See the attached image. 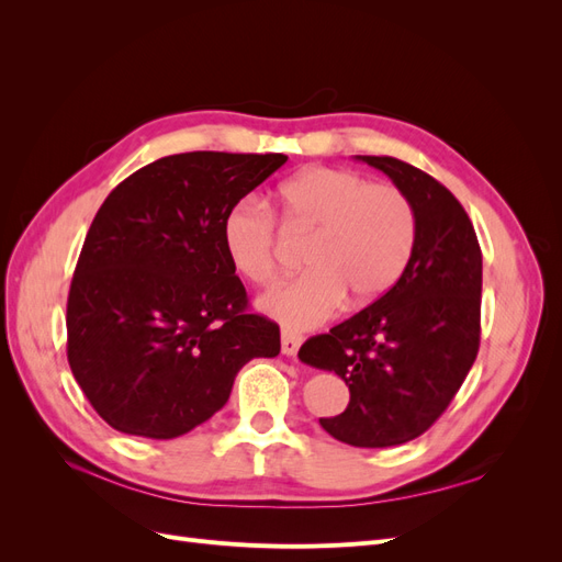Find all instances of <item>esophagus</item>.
Returning a JSON list of instances; mask_svg holds the SVG:
<instances>
[{
  "label": "esophagus",
  "mask_w": 562,
  "mask_h": 562,
  "mask_svg": "<svg viewBox=\"0 0 562 562\" xmlns=\"http://www.w3.org/2000/svg\"><path fill=\"white\" fill-rule=\"evenodd\" d=\"M300 345H302V337H300V335L288 333V330L281 333V351H283L285 356H295L297 349H300Z\"/></svg>",
  "instance_id": "obj_1"
}]
</instances>
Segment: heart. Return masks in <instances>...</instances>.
<instances>
[{"mask_svg": "<svg viewBox=\"0 0 562 562\" xmlns=\"http://www.w3.org/2000/svg\"><path fill=\"white\" fill-rule=\"evenodd\" d=\"M281 225L312 234L304 250L310 271L271 288L258 302L285 328L304 330L328 321L342 302L384 297L411 265L417 215L411 199L391 182H368L349 168H307L279 187ZM223 248L234 274L265 285L279 274L277 217L246 196L223 217Z\"/></svg>", "mask_w": 562, "mask_h": 562, "instance_id": "1", "label": "heart"}]
</instances>
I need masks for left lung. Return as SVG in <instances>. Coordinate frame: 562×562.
<instances>
[{"label": "left lung", "mask_w": 562, "mask_h": 562, "mask_svg": "<svg viewBox=\"0 0 562 562\" xmlns=\"http://www.w3.org/2000/svg\"><path fill=\"white\" fill-rule=\"evenodd\" d=\"M411 199L417 241L391 291L300 347V361L349 386V405L321 427L353 448H391L446 413L481 345L483 255L448 187L394 157H356Z\"/></svg>", "instance_id": "obj_1"}]
</instances>
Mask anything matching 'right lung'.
Segmentation results:
<instances>
[{"label": "right lung", "instance_id": "1", "mask_svg": "<svg viewBox=\"0 0 562 562\" xmlns=\"http://www.w3.org/2000/svg\"><path fill=\"white\" fill-rule=\"evenodd\" d=\"M285 155L187 151L143 166L95 213L67 295V361L112 429L178 438L211 419L274 321L248 314L223 217Z\"/></svg>", "mask_w": 562, "mask_h": 562}]
</instances>
